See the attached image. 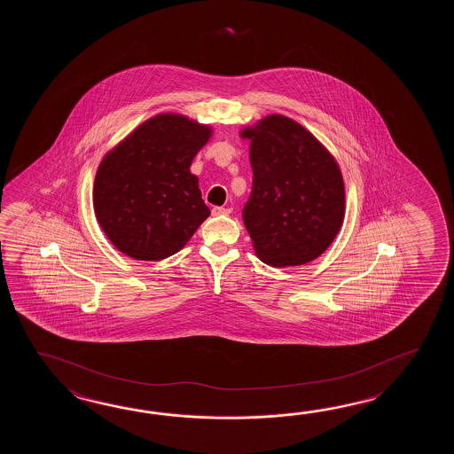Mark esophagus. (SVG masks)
I'll return each instance as SVG.
<instances>
[{
	"label": "esophagus",
	"mask_w": 454,
	"mask_h": 454,
	"mask_svg": "<svg viewBox=\"0 0 454 454\" xmlns=\"http://www.w3.org/2000/svg\"><path fill=\"white\" fill-rule=\"evenodd\" d=\"M231 207H223V206H215L213 207L214 215H221V214H231Z\"/></svg>",
	"instance_id": "esophagus-1"
}]
</instances>
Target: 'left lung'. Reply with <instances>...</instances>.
Wrapping results in <instances>:
<instances>
[{
	"mask_svg": "<svg viewBox=\"0 0 454 454\" xmlns=\"http://www.w3.org/2000/svg\"><path fill=\"white\" fill-rule=\"evenodd\" d=\"M250 141L253 190L243 223L256 256L274 268L317 260L344 223L338 160L305 126L272 114L240 129Z\"/></svg>",
	"mask_w": 454,
	"mask_h": 454,
	"instance_id": "left-lung-1",
	"label": "left lung"
}]
</instances>
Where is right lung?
I'll return each mask as SVG.
<instances>
[{
    "instance_id": "1",
    "label": "right lung",
    "mask_w": 454,
    "mask_h": 454,
    "mask_svg": "<svg viewBox=\"0 0 454 454\" xmlns=\"http://www.w3.org/2000/svg\"><path fill=\"white\" fill-rule=\"evenodd\" d=\"M213 126L182 114H157L114 145L97 168V223L116 250L160 261L182 250L209 217L190 167Z\"/></svg>"
}]
</instances>
